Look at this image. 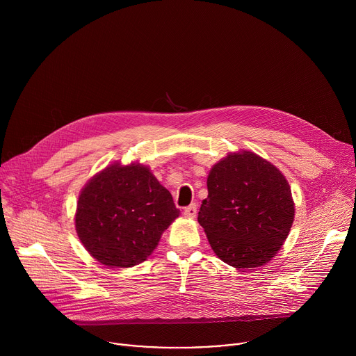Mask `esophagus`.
Masks as SVG:
<instances>
[{"label":"esophagus","mask_w":356,"mask_h":356,"mask_svg":"<svg viewBox=\"0 0 356 356\" xmlns=\"http://www.w3.org/2000/svg\"><path fill=\"white\" fill-rule=\"evenodd\" d=\"M183 214H184L186 217H188V218H194V217L197 216V206H195V204H190V206H187V207L184 209Z\"/></svg>","instance_id":"esophagus-1"}]
</instances>
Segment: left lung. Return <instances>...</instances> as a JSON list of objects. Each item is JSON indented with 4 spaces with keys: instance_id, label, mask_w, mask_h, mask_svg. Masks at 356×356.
Segmentation results:
<instances>
[{
    "instance_id": "obj_1",
    "label": "left lung",
    "mask_w": 356,
    "mask_h": 356,
    "mask_svg": "<svg viewBox=\"0 0 356 356\" xmlns=\"http://www.w3.org/2000/svg\"><path fill=\"white\" fill-rule=\"evenodd\" d=\"M198 222L216 255L236 269L269 262L287 238L294 202L291 190L272 163L243 150L218 162L207 179Z\"/></svg>"
}]
</instances>
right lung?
<instances>
[{
    "mask_svg": "<svg viewBox=\"0 0 356 356\" xmlns=\"http://www.w3.org/2000/svg\"><path fill=\"white\" fill-rule=\"evenodd\" d=\"M179 214L169 190L146 166L114 163L81 190L76 231L99 264L131 268L146 261Z\"/></svg>",
    "mask_w": 356,
    "mask_h": 356,
    "instance_id": "right-lung-1",
    "label": "right lung"
}]
</instances>
